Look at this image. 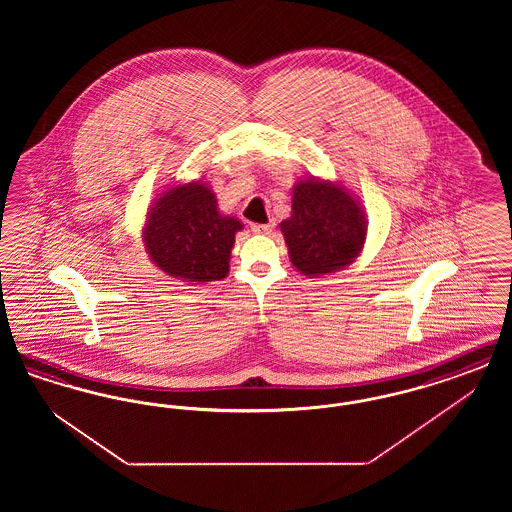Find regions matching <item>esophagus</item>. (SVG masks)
<instances>
[{
	"instance_id": "34e87169",
	"label": "esophagus",
	"mask_w": 512,
	"mask_h": 512,
	"mask_svg": "<svg viewBox=\"0 0 512 512\" xmlns=\"http://www.w3.org/2000/svg\"><path fill=\"white\" fill-rule=\"evenodd\" d=\"M274 228V222H268V224H253L251 226V232L253 234H270Z\"/></svg>"
}]
</instances>
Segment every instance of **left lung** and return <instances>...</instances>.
<instances>
[{
  "label": "left lung",
  "instance_id": "1",
  "mask_svg": "<svg viewBox=\"0 0 512 512\" xmlns=\"http://www.w3.org/2000/svg\"><path fill=\"white\" fill-rule=\"evenodd\" d=\"M293 267L309 278L349 267L363 251L366 217L340 182L305 178L293 184L292 217L280 222Z\"/></svg>",
  "mask_w": 512,
  "mask_h": 512
}]
</instances>
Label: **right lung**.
I'll return each instance as SVG.
<instances>
[{"mask_svg": "<svg viewBox=\"0 0 512 512\" xmlns=\"http://www.w3.org/2000/svg\"><path fill=\"white\" fill-rule=\"evenodd\" d=\"M244 224L222 215L213 190L194 180L157 194L146 215L142 242L149 261L167 276L205 284L230 270V251Z\"/></svg>", "mask_w": 512, "mask_h": 512, "instance_id": "right-lung-1", "label": "right lung"}]
</instances>
